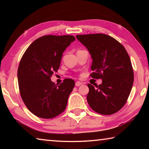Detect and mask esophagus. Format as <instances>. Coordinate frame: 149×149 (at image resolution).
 <instances>
[{
  "mask_svg": "<svg viewBox=\"0 0 149 149\" xmlns=\"http://www.w3.org/2000/svg\"><path fill=\"white\" fill-rule=\"evenodd\" d=\"M81 84H82L81 82H80V81H76V82H75V85H76L77 87L80 86V85H81Z\"/></svg>",
  "mask_w": 149,
  "mask_h": 149,
  "instance_id": "obj_1",
  "label": "esophagus"
}]
</instances>
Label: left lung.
<instances>
[{
    "instance_id": "left-lung-1",
    "label": "left lung",
    "mask_w": 149,
    "mask_h": 149,
    "mask_svg": "<svg viewBox=\"0 0 149 149\" xmlns=\"http://www.w3.org/2000/svg\"><path fill=\"white\" fill-rule=\"evenodd\" d=\"M92 58L91 77L102 79L97 89L89 84L87 96L90 107L103 115L117 112L125 105L134 75L130 58L123 45L108 35H77Z\"/></svg>"
}]
</instances>
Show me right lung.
I'll return each instance as SVG.
<instances>
[{"label":"right lung","mask_w":149,"mask_h":149,"mask_svg":"<svg viewBox=\"0 0 149 149\" xmlns=\"http://www.w3.org/2000/svg\"><path fill=\"white\" fill-rule=\"evenodd\" d=\"M75 40L72 35H45L29 45L20 60V95L28 110L37 117L52 118L65 109L75 81L65 79L58 85L50 77L58 70L63 52Z\"/></svg>","instance_id":"1"}]
</instances>
